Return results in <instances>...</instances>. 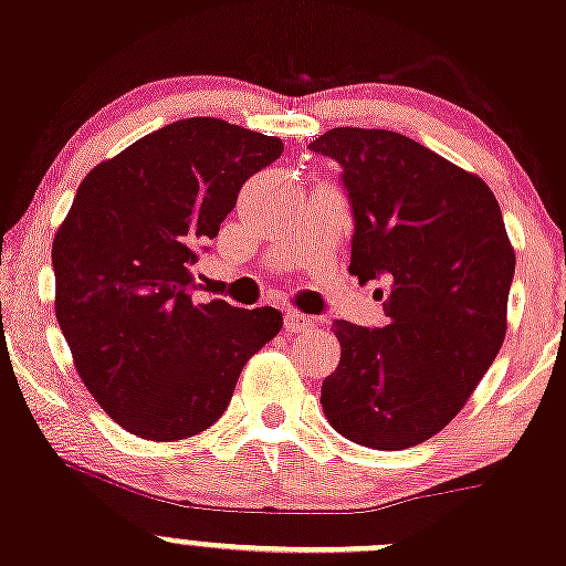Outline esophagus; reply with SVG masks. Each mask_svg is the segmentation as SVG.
I'll return each mask as SVG.
<instances>
[{"label":"esophagus","mask_w":566,"mask_h":566,"mask_svg":"<svg viewBox=\"0 0 566 566\" xmlns=\"http://www.w3.org/2000/svg\"><path fill=\"white\" fill-rule=\"evenodd\" d=\"M284 328H287L290 336H293V333H303V331L314 328V319L306 317V314H301V312H284Z\"/></svg>","instance_id":"esophagus-1"}]
</instances>
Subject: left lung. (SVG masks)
I'll list each match as a JSON object with an SVG mask.
<instances>
[{
  "mask_svg": "<svg viewBox=\"0 0 566 566\" xmlns=\"http://www.w3.org/2000/svg\"><path fill=\"white\" fill-rule=\"evenodd\" d=\"M312 151L344 168L349 273L385 284L388 314L374 331L333 323L325 418L363 448H415L461 412L504 344L515 249L502 208L483 178L390 129L336 127Z\"/></svg>",
  "mask_w": 566,
  "mask_h": 566,
  "instance_id": "left-lung-1",
  "label": "left lung"
}]
</instances>
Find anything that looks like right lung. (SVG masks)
I'll list each match as a JSON object with an SVG mask.
<instances>
[{
  "label": "right lung",
  "instance_id": "add662e5",
  "mask_svg": "<svg viewBox=\"0 0 566 566\" xmlns=\"http://www.w3.org/2000/svg\"><path fill=\"white\" fill-rule=\"evenodd\" d=\"M284 143L211 116L135 140L83 178L53 238L56 319L94 401L151 442L217 423L282 331L271 306L192 298L198 252Z\"/></svg>",
  "mask_w": 566,
  "mask_h": 566
}]
</instances>
